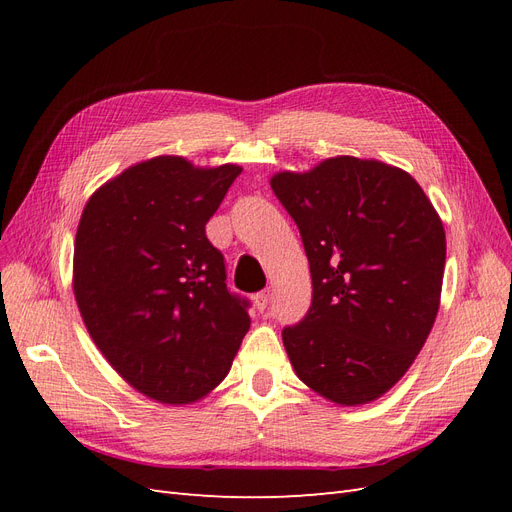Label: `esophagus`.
Wrapping results in <instances>:
<instances>
[{
    "label": "esophagus",
    "instance_id": "1",
    "mask_svg": "<svg viewBox=\"0 0 512 512\" xmlns=\"http://www.w3.org/2000/svg\"><path fill=\"white\" fill-rule=\"evenodd\" d=\"M254 301H256L258 312H265L267 305H269V301H271V290H269V288H265L262 292H258L256 297H254Z\"/></svg>",
    "mask_w": 512,
    "mask_h": 512
}]
</instances>
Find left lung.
I'll return each mask as SVG.
<instances>
[{
	"mask_svg": "<svg viewBox=\"0 0 512 512\" xmlns=\"http://www.w3.org/2000/svg\"><path fill=\"white\" fill-rule=\"evenodd\" d=\"M312 273V305L282 339L297 376L342 406L378 399L406 374L438 314L446 237L406 170L331 158L277 173Z\"/></svg>",
	"mask_w": 512,
	"mask_h": 512,
	"instance_id": "1",
	"label": "left lung"
}]
</instances>
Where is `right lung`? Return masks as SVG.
Segmentation results:
<instances>
[{
  "instance_id": "1",
  "label": "right lung",
  "mask_w": 512,
  "mask_h": 512,
  "mask_svg": "<svg viewBox=\"0 0 512 512\" xmlns=\"http://www.w3.org/2000/svg\"><path fill=\"white\" fill-rule=\"evenodd\" d=\"M235 164L194 168L160 156L104 183L74 241V297L106 361L162 404H192L218 386L250 329V301L226 286L205 235Z\"/></svg>"
}]
</instances>
